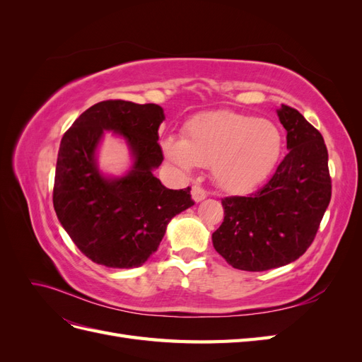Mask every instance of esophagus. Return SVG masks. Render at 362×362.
Masks as SVG:
<instances>
[{
    "label": "esophagus",
    "mask_w": 362,
    "mask_h": 362,
    "mask_svg": "<svg viewBox=\"0 0 362 362\" xmlns=\"http://www.w3.org/2000/svg\"><path fill=\"white\" fill-rule=\"evenodd\" d=\"M192 196H193V199H194L196 202L204 201V199L206 198V190L202 187V185L194 184L193 187H192Z\"/></svg>",
    "instance_id": "obj_1"
}]
</instances>
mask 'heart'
Listing matches in <instances>:
<instances>
[{"label": "heart", "mask_w": 362, "mask_h": 362, "mask_svg": "<svg viewBox=\"0 0 362 362\" xmlns=\"http://www.w3.org/2000/svg\"><path fill=\"white\" fill-rule=\"evenodd\" d=\"M282 148L281 131L269 120L234 112L196 116L184 139L168 137L166 157L184 170L211 164L214 180L228 190H247L267 177Z\"/></svg>", "instance_id": "1"}]
</instances>
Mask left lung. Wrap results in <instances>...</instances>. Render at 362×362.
Listing matches in <instances>:
<instances>
[{"label": "left lung", "mask_w": 362, "mask_h": 362, "mask_svg": "<svg viewBox=\"0 0 362 362\" xmlns=\"http://www.w3.org/2000/svg\"><path fill=\"white\" fill-rule=\"evenodd\" d=\"M288 154L255 193L222 199L223 222L213 246L229 266L262 272L302 257L314 242L331 201L327 149L320 131L282 104Z\"/></svg>", "instance_id": "8db88e82"}]
</instances>
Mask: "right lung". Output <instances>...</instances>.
Returning <instances> with one entry per match:
<instances>
[{
	"instance_id": "right-lung-1",
	"label": "right lung",
	"mask_w": 362,
	"mask_h": 362,
	"mask_svg": "<svg viewBox=\"0 0 362 362\" xmlns=\"http://www.w3.org/2000/svg\"><path fill=\"white\" fill-rule=\"evenodd\" d=\"M163 119L157 104L108 100L87 108L62 139L54 210L76 247L96 264L141 266L158 249L170 218L194 204L190 187L170 190L152 175L163 161ZM104 129L122 134L134 149L135 168L120 180H105L95 169L94 149Z\"/></svg>"
}]
</instances>
